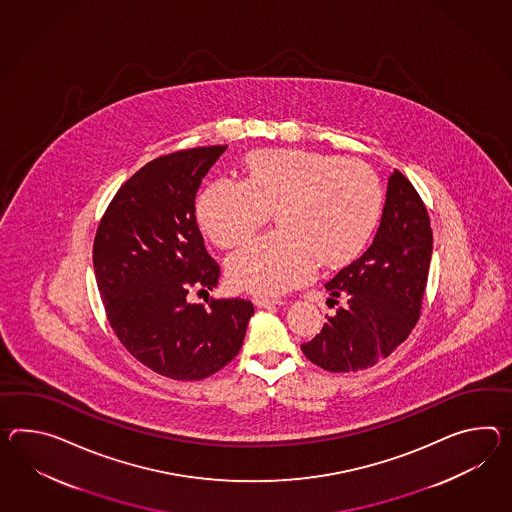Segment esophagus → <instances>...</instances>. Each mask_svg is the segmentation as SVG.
I'll use <instances>...</instances> for the list:
<instances>
[{"label":"esophagus","instance_id":"esophagus-1","mask_svg":"<svg viewBox=\"0 0 512 512\" xmlns=\"http://www.w3.org/2000/svg\"><path fill=\"white\" fill-rule=\"evenodd\" d=\"M253 303H255L259 309H272L275 305H281V301L279 300H270V298H262V296L255 298Z\"/></svg>","mask_w":512,"mask_h":512}]
</instances>
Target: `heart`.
I'll return each instance as SVG.
<instances>
[{"label":"heart","instance_id":"obj_1","mask_svg":"<svg viewBox=\"0 0 512 512\" xmlns=\"http://www.w3.org/2000/svg\"><path fill=\"white\" fill-rule=\"evenodd\" d=\"M250 177H220L203 190L198 220L222 248H233L268 224L281 229L235 251L225 264L233 287L277 296L316 275L320 262L355 257L381 214V187L359 159L303 150H262L248 161Z\"/></svg>","mask_w":512,"mask_h":512}]
</instances>
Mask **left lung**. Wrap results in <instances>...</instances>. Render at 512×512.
Listing matches in <instances>:
<instances>
[{
	"label": "left lung",
	"mask_w": 512,
	"mask_h": 512,
	"mask_svg": "<svg viewBox=\"0 0 512 512\" xmlns=\"http://www.w3.org/2000/svg\"><path fill=\"white\" fill-rule=\"evenodd\" d=\"M431 253L424 201L394 170L374 242L325 283L333 300L346 303L301 346L305 357L329 372H357L387 359L420 318Z\"/></svg>",
	"instance_id": "1"
}]
</instances>
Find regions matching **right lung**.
I'll return each instance as SVG.
<instances>
[{
	"label": "right lung",
	"instance_id": "right-lung-1",
	"mask_svg": "<svg viewBox=\"0 0 512 512\" xmlns=\"http://www.w3.org/2000/svg\"><path fill=\"white\" fill-rule=\"evenodd\" d=\"M227 146L153 159L127 179L101 218L94 272L109 324L124 348L155 374L198 381L237 357L251 301L190 303L218 285L220 266L196 222L201 179Z\"/></svg>",
	"mask_w": 512,
	"mask_h": 512
}]
</instances>
